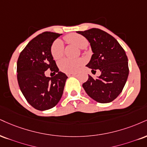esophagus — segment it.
I'll use <instances>...</instances> for the list:
<instances>
[{
	"label": "esophagus",
	"mask_w": 147,
	"mask_h": 147,
	"mask_svg": "<svg viewBox=\"0 0 147 147\" xmlns=\"http://www.w3.org/2000/svg\"><path fill=\"white\" fill-rule=\"evenodd\" d=\"M66 75L68 77H74V76H76L75 73H67Z\"/></svg>",
	"instance_id": "obj_1"
}]
</instances>
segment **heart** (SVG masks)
Listing matches in <instances>:
<instances>
[{
    "label": "heart",
    "mask_w": 147,
    "mask_h": 147,
    "mask_svg": "<svg viewBox=\"0 0 147 147\" xmlns=\"http://www.w3.org/2000/svg\"><path fill=\"white\" fill-rule=\"evenodd\" d=\"M66 40L69 43L77 46L79 49H84L88 47V41L82 35L72 33L65 37ZM63 44L61 40H56L51 45V53L55 59H59L63 55ZM82 60L80 59H63L59 61V66L61 71L70 73L75 72L78 70L82 64Z\"/></svg>",
    "instance_id": "1"
}]
</instances>
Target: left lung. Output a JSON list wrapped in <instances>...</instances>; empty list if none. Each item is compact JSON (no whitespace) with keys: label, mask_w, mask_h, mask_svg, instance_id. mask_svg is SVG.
Returning <instances> with one entry per match:
<instances>
[{"label":"left lung","mask_w":147,"mask_h":147,"mask_svg":"<svg viewBox=\"0 0 147 147\" xmlns=\"http://www.w3.org/2000/svg\"><path fill=\"white\" fill-rule=\"evenodd\" d=\"M77 33L87 39L93 52L86 66L92 69V72H101L95 79L88 75L83 88L96 102H112L121 93L128 78V59L124 49L114 37L100 29L93 28Z\"/></svg>","instance_id":"left-lung-1"}]
</instances>
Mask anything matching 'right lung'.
<instances>
[{"mask_svg": "<svg viewBox=\"0 0 147 147\" xmlns=\"http://www.w3.org/2000/svg\"><path fill=\"white\" fill-rule=\"evenodd\" d=\"M61 35L53 32L38 35L28 43L18 59L19 87L27 102L38 110L53 108L62 96L68 77L59 71L51 53V45ZM47 69L56 75L46 77Z\"/></svg>", "mask_w": 147, "mask_h": 147, "instance_id": "right-lung-1", "label": "right lung"}]
</instances>
